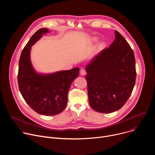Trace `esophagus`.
<instances>
[{"label":"esophagus","mask_w":155,"mask_h":155,"mask_svg":"<svg viewBox=\"0 0 155 155\" xmlns=\"http://www.w3.org/2000/svg\"><path fill=\"white\" fill-rule=\"evenodd\" d=\"M80 74L81 75H85L86 74V71L84 69H81L80 71Z\"/></svg>","instance_id":"obj_1"}]
</instances>
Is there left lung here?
<instances>
[{
	"instance_id": "left-lung-1",
	"label": "left lung",
	"mask_w": 155,
	"mask_h": 155,
	"mask_svg": "<svg viewBox=\"0 0 155 155\" xmlns=\"http://www.w3.org/2000/svg\"><path fill=\"white\" fill-rule=\"evenodd\" d=\"M115 39L88 64L86 80L89 102L95 111L109 114L121 108L136 83V60L129 44L117 31Z\"/></svg>"
}]
</instances>
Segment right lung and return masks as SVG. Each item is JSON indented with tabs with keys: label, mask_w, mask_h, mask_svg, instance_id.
<instances>
[{
	"label": "right lung",
	"mask_w": 155,
	"mask_h": 155,
	"mask_svg": "<svg viewBox=\"0 0 155 155\" xmlns=\"http://www.w3.org/2000/svg\"><path fill=\"white\" fill-rule=\"evenodd\" d=\"M46 28L38 30L30 38L21 54L18 83L20 93L26 103L39 114L52 116L62 112L68 104V95L79 68L41 75L34 70L30 60L31 46L48 32Z\"/></svg>",
	"instance_id": "1"
}]
</instances>
